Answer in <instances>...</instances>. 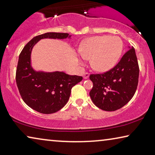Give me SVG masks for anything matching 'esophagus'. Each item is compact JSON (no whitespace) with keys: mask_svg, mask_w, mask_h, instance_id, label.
I'll use <instances>...</instances> for the list:
<instances>
[{"mask_svg":"<svg viewBox=\"0 0 155 155\" xmlns=\"http://www.w3.org/2000/svg\"><path fill=\"white\" fill-rule=\"evenodd\" d=\"M89 75H90V74L88 72H85L84 74V78H85V79H86V78L89 77Z\"/></svg>","mask_w":155,"mask_h":155,"instance_id":"1","label":"esophagus"}]
</instances>
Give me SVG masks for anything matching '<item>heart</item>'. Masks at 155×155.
I'll list each match as a JSON object with an SVG mask.
<instances>
[{
	"mask_svg": "<svg viewBox=\"0 0 155 155\" xmlns=\"http://www.w3.org/2000/svg\"><path fill=\"white\" fill-rule=\"evenodd\" d=\"M123 48L117 36L101 35L88 39L81 46L80 53L85 59H91V66L97 71L110 70L116 64Z\"/></svg>",
	"mask_w": 155,
	"mask_h": 155,
	"instance_id": "obj_1",
	"label": "heart"
}]
</instances>
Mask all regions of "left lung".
<instances>
[{
	"mask_svg": "<svg viewBox=\"0 0 155 155\" xmlns=\"http://www.w3.org/2000/svg\"><path fill=\"white\" fill-rule=\"evenodd\" d=\"M139 66L134 47L124 54L117 64L101 74H91L93 87L90 96L100 109L114 111L127 104L137 91Z\"/></svg>",
	"mask_w": 155,
	"mask_h": 155,
	"instance_id": "obj_1",
	"label": "left lung"
}]
</instances>
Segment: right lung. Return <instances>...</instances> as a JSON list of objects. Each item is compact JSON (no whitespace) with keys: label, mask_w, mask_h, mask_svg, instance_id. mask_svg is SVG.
<instances>
[{"label":"right lung","mask_w":155,"mask_h":155,"mask_svg":"<svg viewBox=\"0 0 155 155\" xmlns=\"http://www.w3.org/2000/svg\"><path fill=\"white\" fill-rule=\"evenodd\" d=\"M68 33H47L35 37L20 53L16 71V82L22 100L29 107L44 114L61 110L70 98L71 90L82 77L64 72H37L31 66V53L37 41L43 38L64 39Z\"/></svg>","instance_id":"right-lung-1"}]
</instances>
